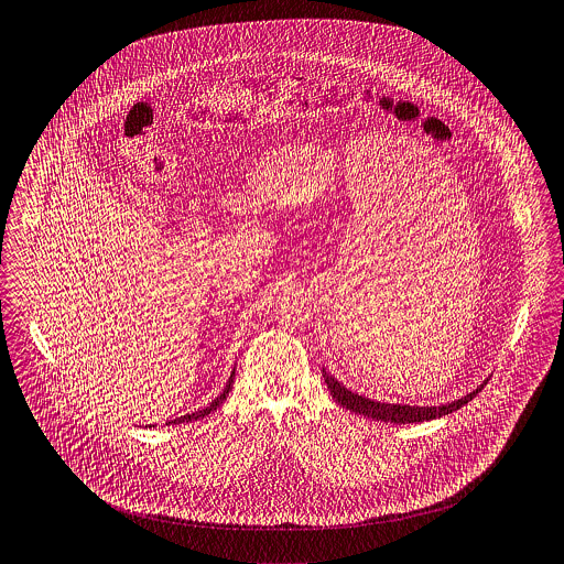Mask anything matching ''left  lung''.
<instances>
[{
	"label": "left lung",
	"instance_id": "8db88e82",
	"mask_svg": "<svg viewBox=\"0 0 564 564\" xmlns=\"http://www.w3.org/2000/svg\"><path fill=\"white\" fill-rule=\"evenodd\" d=\"M323 379L334 397V401L340 405V408H347V410L356 411L364 417H372V420H381V422H397V424H408V422H426V420H433V417H442L446 413H453V411L462 410L463 405H467L480 390L476 388L474 392H469L467 397H463L455 403H448V405H440V408H410V405H390V403H377V401H370L366 397H359L349 392L345 386H340L332 375H327L323 370Z\"/></svg>",
	"mask_w": 564,
	"mask_h": 564
}]
</instances>
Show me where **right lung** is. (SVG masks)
<instances>
[{
    "label": "right lung",
    "mask_w": 564,
    "mask_h": 564,
    "mask_svg": "<svg viewBox=\"0 0 564 564\" xmlns=\"http://www.w3.org/2000/svg\"><path fill=\"white\" fill-rule=\"evenodd\" d=\"M232 377H235V372L230 375V379H228V383H226V388H224V392L208 405L205 410L194 411V413H185V415H181V417H176V420H172V422H167V424H181V422H192V420H200V417H205L208 415L210 411L217 410L224 401H226V397H228V392H230V388H232Z\"/></svg>",
    "instance_id": "right-lung-1"
}]
</instances>
